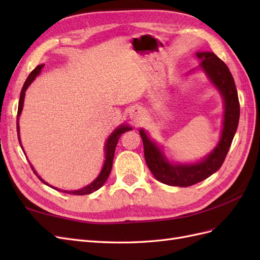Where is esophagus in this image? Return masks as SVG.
I'll return each instance as SVG.
<instances>
[{"mask_svg":"<svg viewBox=\"0 0 260 260\" xmlns=\"http://www.w3.org/2000/svg\"><path fill=\"white\" fill-rule=\"evenodd\" d=\"M144 117H145V114L143 112V109L140 108V107L133 108L132 111H131V113H130V118L132 119V121L136 122V123L143 121Z\"/></svg>","mask_w":260,"mask_h":260,"instance_id":"34e87169","label":"esophagus"}]
</instances>
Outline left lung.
<instances>
[{"mask_svg":"<svg viewBox=\"0 0 260 260\" xmlns=\"http://www.w3.org/2000/svg\"><path fill=\"white\" fill-rule=\"evenodd\" d=\"M196 56L201 61V67L224 100V119L221 139L214 151L201 162L172 165L164 156L158 146L148 139L146 133L140 130L147 167L157 180L168 185L191 186L215 174L222 166L239 124L240 102L229 68L212 52H200L196 54Z\"/></svg>","mask_w":260,"mask_h":260,"instance_id":"8db88e82","label":"left lung"}]
</instances>
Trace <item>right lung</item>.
I'll list each match as a JSON object with an SVG mask.
<instances>
[{
    "mask_svg": "<svg viewBox=\"0 0 260 260\" xmlns=\"http://www.w3.org/2000/svg\"><path fill=\"white\" fill-rule=\"evenodd\" d=\"M44 65H38L32 72L30 73V75L28 76L27 80L25 81V83H23V86L21 89V92H20V98H19V103H18V112H17V135H18V140H19V143H20V139H19V125H18V119H19V116L21 114V111H22V106H23V100H25V92L27 90L28 86L30 85V83L32 82L36 77L40 74L41 69L43 68ZM131 128L130 127H127V125H120L119 128H117L112 135L111 137L108 138L107 142H106V145H105V152H106V155H105V162H104V166H103V169H102L101 174L99 175V177L93 181V182L91 184H89L88 186H85L83 188H81V190H78V191H62V190H59L60 192H64V193H68V194H73V195H85V194H91L93 193L94 191L99 190V188L103 185L105 183V181L107 180L109 174H111V170H112V167H113V159H114V155H115V148H116V145L118 143V140L120 139L122 133H124L125 131H129ZM21 145V144H20ZM22 147V146H21ZM31 166V165H30ZM31 168H32L34 170V167L31 166ZM34 172L36 174V171L34 170ZM37 175V174H36ZM38 176V175H37ZM38 178L40 179L43 183H45L44 181L38 176ZM48 184V183H45ZM53 187V186H51ZM55 190H56V187H54Z\"/></svg>",
    "mask_w": 260,
    "mask_h": 260,
    "instance_id": "right-lung-1",
    "label": "right lung"
}]
</instances>
